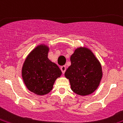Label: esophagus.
I'll return each instance as SVG.
<instances>
[{
    "mask_svg": "<svg viewBox=\"0 0 123 123\" xmlns=\"http://www.w3.org/2000/svg\"><path fill=\"white\" fill-rule=\"evenodd\" d=\"M66 66H62L61 67V70L62 71V74H64V72H65V71H66Z\"/></svg>",
    "mask_w": 123,
    "mask_h": 123,
    "instance_id": "obj_1",
    "label": "esophagus"
}]
</instances>
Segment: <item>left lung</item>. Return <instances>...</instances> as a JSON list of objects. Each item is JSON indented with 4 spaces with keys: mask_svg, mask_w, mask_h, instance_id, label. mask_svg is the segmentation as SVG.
<instances>
[{
    "mask_svg": "<svg viewBox=\"0 0 123 123\" xmlns=\"http://www.w3.org/2000/svg\"><path fill=\"white\" fill-rule=\"evenodd\" d=\"M71 65L64 75L70 81L71 89L75 93L85 96L98 88L102 77L100 63L89 49H76L70 57Z\"/></svg>",
    "mask_w": 123,
    "mask_h": 123,
    "instance_id": "left-lung-1",
    "label": "left lung"
}]
</instances>
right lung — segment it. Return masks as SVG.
Instances as JSON below:
<instances>
[{"mask_svg":"<svg viewBox=\"0 0 123 123\" xmlns=\"http://www.w3.org/2000/svg\"><path fill=\"white\" fill-rule=\"evenodd\" d=\"M49 48L40 45L27 56L22 68V78L27 89L38 95L49 93L61 70L48 58Z\"/></svg>","mask_w":123,"mask_h":123,"instance_id":"right-lung-1","label":"right lung"}]
</instances>
